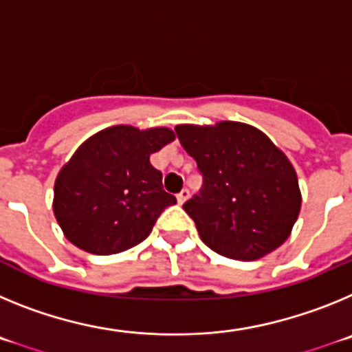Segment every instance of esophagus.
I'll use <instances>...</instances> for the list:
<instances>
[{
  "label": "esophagus",
  "mask_w": 352,
  "mask_h": 352,
  "mask_svg": "<svg viewBox=\"0 0 352 352\" xmlns=\"http://www.w3.org/2000/svg\"><path fill=\"white\" fill-rule=\"evenodd\" d=\"M190 197V190H188V188H183L182 192H179L178 195H176V199H178V203L179 204H183L186 201V199Z\"/></svg>",
  "instance_id": "34e87169"
}]
</instances>
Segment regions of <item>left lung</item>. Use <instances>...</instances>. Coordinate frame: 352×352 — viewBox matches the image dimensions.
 Returning <instances> with one entry per match:
<instances>
[{
  "instance_id": "1",
  "label": "left lung",
  "mask_w": 352,
  "mask_h": 352,
  "mask_svg": "<svg viewBox=\"0 0 352 352\" xmlns=\"http://www.w3.org/2000/svg\"><path fill=\"white\" fill-rule=\"evenodd\" d=\"M174 130L203 176L201 190L183 210L204 243L238 261L259 259L280 247L301 208L296 173L280 149L238 121Z\"/></svg>"
}]
</instances>
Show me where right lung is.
<instances>
[{"label":"right lung","instance_id":"right-lung-1","mask_svg":"<svg viewBox=\"0 0 352 352\" xmlns=\"http://www.w3.org/2000/svg\"><path fill=\"white\" fill-rule=\"evenodd\" d=\"M174 141L169 129L111 126L84 142L60 170L54 214L68 241L96 256L144 241L176 197L149 155Z\"/></svg>","mask_w":352,"mask_h":352}]
</instances>
